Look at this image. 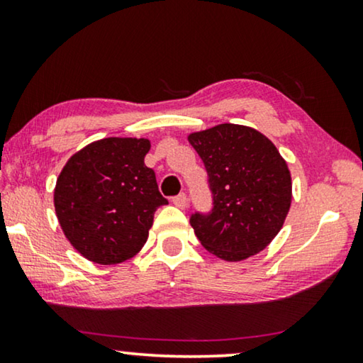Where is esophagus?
Instances as JSON below:
<instances>
[{
  "label": "esophagus",
  "instance_id": "1",
  "mask_svg": "<svg viewBox=\"0 0 363 363\" xmlns=\"http://www.w3.org/2000/svg\"><path fill=\"white\" fill-rule=\"evenodd\" d=\"M173 203H175V206H178V208H186V203H188V198H186V195L185 193H180V195H177L175 198H173Z\"/></svg>",
  "mask_w": 363,
  "mask_h": 363
}]
</instances>
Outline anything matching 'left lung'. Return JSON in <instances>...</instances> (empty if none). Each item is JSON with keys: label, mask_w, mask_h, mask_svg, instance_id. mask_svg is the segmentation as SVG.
<instances>
[{"label": "left lung", "mask_w": 363, "mask_h": 363, "mask_svg": "<svg viewBox=\"0 0 363 363\" xmlns=\"http://www.w3.org/2000/svg\"><path fill=\"white\" fill-rule=\"evenodd\" d=\"M208 172L213 210L190 223L211 255L236 262L264 250L284 225L292 201L291 172L256 128L220 123L188 135Z\"/></svg>", "instance_id": "8db88e82"}]
</instances>
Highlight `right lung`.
<instances>
[{
  "mask_svg": "<svg viewBox=\"0 0 363 363\" xmlns=\"http://www.w3.org/2000/svg\"><path fill=\"white\" fill-rule=\"evenodd\" d=\"M148 150L147 138H102L74 153L59 173V225L86 259L117 264L147 242L157 208L168 203L143 162Z\"/></svg>",
  "mask_w": 363,
  "mask_h": 363,
  "instance_id": "add662e5",
  "label": "right lung"
}]
</instances>
